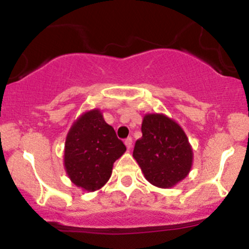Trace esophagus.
Wrapping results in <instances>:
<instances>
[{
    "label": "esophagus",
    "instance_id": "1",
    "mask_svg": "<svg viewBox=\"0 0 249 249\" xmlns=\"http://www.w3.org/2000/svg\"><path fill=\"white\" fill-rule=\"evenodd\" d=\"M124 144H125V146H127V149L129 150L130 147H132V144H133V139L132 138H127V139H124Z\"/></svg>",
    "mask_w": 249,
    "mask_h": 249
}]
</instances>
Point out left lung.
Here are the masks:
<instances>
[{
    "mask_svg": "<svg viewBox=\"0 0 249 249\" xmlns=\"http://www.w3.org/2000/svg\"><path fill=\"white\" fill-rule=\"evenodd\" d=\"M142 137L135 142L133 157L145 179L157 188H173L193 166V149L183 128L163 114H147Z\"/></svg>",
    "mask_w": 249,
    "mask_h": 249,
    "instance_id": "1",
    "label": "left lung"
}]
</instances>
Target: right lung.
Wrapping results in <instances>:
<instances>
[{
  "mask_svg": "<svg viewBox=\"0 0 249 249\" xmlns=\"http://www.w3.org/2000/svg\"><path fill=\"white\" fill-rule=\"evenodd\" d=\"M125 151L114 128L103 119L100 110L81 115L71 125L65 140L64 166L70 180L83 190L104 186L112 166Z\"/></svg>",
  "mask_w": 249,
  "mask_h": 249,
  "instance_id": "add662e5",
  "label": "right lung"
}]
</instances>
